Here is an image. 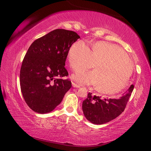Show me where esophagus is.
I'll return each instance as SVG.
<instances>
[{
    "instance_id": "34e87169",
    "label": "esophagus",
    "mask_w": 151,
    "mask_h": 151,
    "mask_svg": "<svg viewBox=\"0 0 151 151\" xmlns=\"http://www.w3.org/2000/svg\"><path fill=\"white\" fill-rule=\"evenodd\" d=\"M72 85H73V86L74 88H80L81 87L80 85H77V84H76L75 83H72Z\"/></svg>"
}]
</instances>
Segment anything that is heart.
Here are the masks:
<instances>
[{
    "mask_svg": "<svg viewBox=\"0 0 151 151\" xmlns=\"http://www.w3.org/2000/svg\"><path fill=\"white\" fill-rule=\"evenodd\" d=\"M68 62L75 71L73 78L78 83L96 85V90L107 94L119 93L127 85L133 66L118 46L99 41L92 45L91 50L83 40L73 43L68 50ZM96 65V70L86 71Z\"/></svg>",
    "mask_w": 151,
    "mask_h": 151,
    "instance_id": "heart-1",
    "label": "heart"
}]
</instances>
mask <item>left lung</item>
Returning a JSON list of instances; mask_svg holds the SVG:
<instances>
[{
    "mask_svg": "<svg viewBox=\"0 0 151 151\" xmlns=\"http://www.w3.org/2000/svg\"><path fill=\"white\" fill-rule=\"evenodd\" d=\"M132 85L127 93L119 99H102L88 94L83 102V111L86 119L94 124H102L116 119L124 111L133 91Z\"/></svg>",
    "mask_w": 151,
    "mask_h": 151,
    "instance_id": "8db88e82",
    "label": "left lung"
}]
</instances>
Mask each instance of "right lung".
Listing matches in <instances>:
<instances>
[{
  "label": "right lung",
  "mask_w": 151,
  "mask_h": 151,
  "mask_svg": "<svg viewBox=\"0 0 151 151\" xmlns=\"http://www.w3.org/2000/svg\"><path fill=\"white\" fill-rule=\"evenodd\" d=\"M80 37L56 29L35 40L24 56L20 71V89L32 111L45 114L59 104L72 86L65 67L68 50Z\"/></svg>",
  "instance_id": "add662e5"
}]
</instances>
